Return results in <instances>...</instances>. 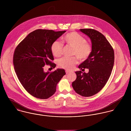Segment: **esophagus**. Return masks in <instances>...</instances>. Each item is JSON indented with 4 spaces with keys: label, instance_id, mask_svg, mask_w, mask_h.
I'll list each match as a JSON object with an SVG mask.
<instances>
[{
    "label": "esophagus",
    "instance_id": "obj_1",
    "mask_svg": "<svg viewBox=\"0 0 131 131\" xmlns=\"http://www.w3.org/2000/svg\"><path fill=\"white\" fill-rule=\"evenodd\" d=\"M71 72L70 71H68V70H66V73L67 74H68L70 73Z\"/></svg>",
    "mask_w": 131,
    "mask_h": 131
}]
</instances>
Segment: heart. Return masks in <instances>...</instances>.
<instances>
[{"label":"heart","mask_w":131,"mask_h":131,"mask_svg":"<svg viewBox=\"0 0 131 131\" xmlns=\"http://www.w3.org/2000/svg\"><path fill=\"white\" fill-rule=\"evenodd\" d=\"M63 41L68 45L73 48V55L77 56L81 61L88 58L92 52L91 45L86 42V40L80 34L76 32H71L62 38ZM51 50L56 57L61 56L62 51V45L58 41H54L51 46ZM78 63L77 58L63 57L58 61L59 67L66 70L72 69Z\"/></svg>","instance_id":"obj_1"}]
</instances>
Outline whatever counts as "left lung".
Segmentation results:
<instances>
[{"label": "left lung", "instance_id": "1", "mask_svg": "<svg viewBox=\"0 0 131 131\" xmlns=\"http://www.w3.org/2000/svg\"><path fill=\"white\" fill-rule=\"evenodd\" d=\"M80 31L91 40L92 52L88 59L78 66L82 71L88 68L89 72L76 71L77 78L72 83V86L77 93L90 97L99 92L108 80L114 64V51L101 33L91 29H82Z\"/></svg>", "mask_w": 131, "mask_h": 131}]
</instances>
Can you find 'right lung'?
<instances>
[{"instance_id":"1","label":"right lung","mask_w":131,"mask_h":131,"mask_svg":"<svg viewBox=\"0 0 131 131\" xmlns=\"http://www.w3.org/2000/svg\"><path fill=\"white\" fill-rule=\"evenodd\" d=\"M66 31L38 29L30 33L16 47L14 54L15 72L22 86L33 96L45 99L55 93L58 83L66 75L64 69L44 71L45 65L55 68L52 44Z\"/></svg>"}]
</instances>
